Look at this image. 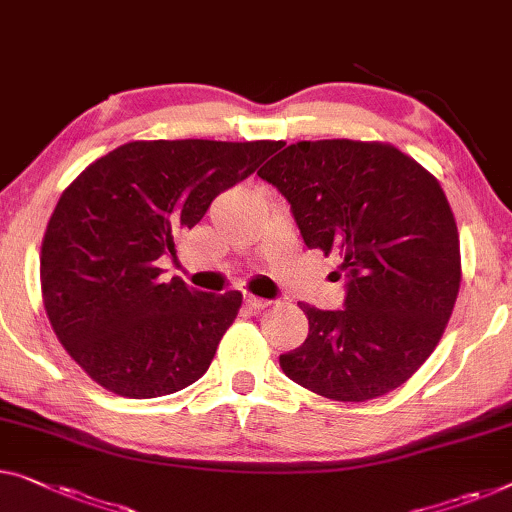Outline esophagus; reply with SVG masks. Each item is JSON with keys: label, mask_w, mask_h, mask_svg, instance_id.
Listing matches in <instances>:
<instances>
[{"label": "esophagus", "mask_w": 512, "mask_h": 512, "mask_svg": "<svg viewBox=\"0 0 512 512\" xmlns=\"http://www.w3.org/2000/svg\"><path fill=\"white\" fill-rule=\"evenodd\" d=\"M246 305L248 308H253V310H262V308H269L271 305V301H266V299H259V296H253V294H246Z\"/></svg>", "instance_id": "obj_1"}]
</instances>
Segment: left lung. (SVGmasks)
<instances>
[{
  "mask_svg": "<svg viewBox=\"0 0 512 512\" xmlns=\"http://www.w3.org/2000/svg\"><path fill=\"white\" fill-rule=\"evenodd\" d=\"M257 174L292 204L305 246L338 253L347 276L342 310L299 303L310 331L282 372L338 402L395 391L439 345L460 292V234L437 177L358 140L289 144Z\"/></svg>",
  "mask_w": 512,
  "mask_h": 512,
  "instance_id": "8db88e82",
  "label": "left lung"
}]
</instances>
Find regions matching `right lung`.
Returning a JSON list of instances; mask_svg holds the SVG:
<instances>
[{
	"instance_id": "1",
	"label": "right lung",
	"mask_w": 512,
	"mask_h": 512,
	"mask_svg": "<svg viewBox=\"0 0 512 512\" xmlns=\"http://www.w3.org/2000/svg\"><path fill=\"white\" fill-rule=\"evenodd\" d=\"M273 149L271 140H135L94 160L61 193L41 246L43 305L61 345L98 386L147 400L209 370L243 296L163 282L156 262Z\"/></svg>"
}]
</instances>
